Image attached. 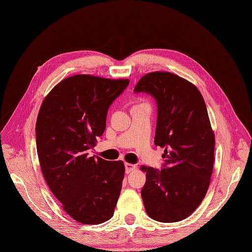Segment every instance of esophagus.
Wrapping results in <instances>:
<instances>
[{
	"mask_svg": "<svg viewBox=\"0 0 252 252\" xmlns=\"http://www.w3.org/2000/svg\"><path fill=\"white\" fill-rule=\"evenodd\" d=\"M125 166H126V173H130L133 170L136 169V165H133V164H130V163H126Z\"/></svg>",
	"mask_w": 252,
	"mask_h": 252,
	"instance_id": "esophagus-1",
	"label": "esophagus"
}]
</instances>
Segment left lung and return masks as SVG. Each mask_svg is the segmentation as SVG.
Wrapping results in <instances>:
<instances>
[{
    "mask_svg": "<svg viewBox=\"0 0 252 252\" xmlns=\"http://www.w3.org/2000/svg\"><path fill=\"white\" fill-rule=\"evenodd\" d=\"M134 92L156 99L154 144L165 149L162 170L141 167L146 212L160 222L183 220L203 200L214 164L215 136L202 94L183 77L159 71L141 77Z\"/></svg>",
    "mask_w": 252,
    "mask_h": 252,
    "instance_id": "left-lung-1",
    "label": "left lung"
}]
</instances>
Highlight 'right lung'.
<instances>
[{"label":"right lung","instance_id":"right-lung-1","mask_svg":"<svg viewBox=\"0 0 252 252\" xmlns=\"http://www.w3.org/2000/svg\"><path fill=\"white\" fill-rule=\"evenodd\" d=\"M128 80L89 74L67 77L44 98L36 146L44 180L74 220L102 223L114 215L125 178L122 160L88 157L104 133L106 116Z\"/></svg>","mask_w":252,"mask_h":252}]
</instances>
